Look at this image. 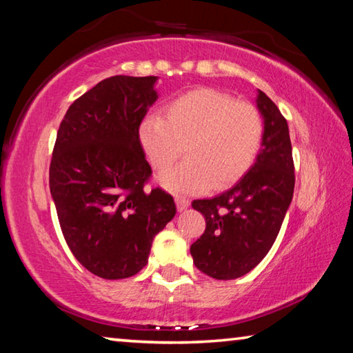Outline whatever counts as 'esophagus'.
Listing matches in <instances>:
<instances>
[{
	"instance_id": "obj_1",
	"label": "esophagus",
	"mask_w": 353,
	"mask_h": 353,
	"mask_svg": "<svg viewBox=\"0 0 353 353\" xmlns=\"http://www.w3.org/2000/svg\"><path fill=\"white\" fill-rule=\"evenodd\" d=\"M176 205L179 212H183L185 208H188L190 201L187 198H182V196H176Z\"/></svg>"
}]
</instances>
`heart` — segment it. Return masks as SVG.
<instances>
[{"label": "heart", "instance_id": "b5f03b06", "mask_svg": "<svg viewBox=\"0 0 353 353\" xmlns=\"http://www.w3.org/2000/svg\"><path fill=\"white\" fill-rule=\"evenodd\" d=\"M265 121L248 101L213 88H196L166 105V117L149 113L139 129L143 151L155 170L165 171L185 146L188 160L159 176L165 190L202 193L236 182L260 152Z\"/></svg>", "mask_w": 353, "mask_h": 353}]
</instances>
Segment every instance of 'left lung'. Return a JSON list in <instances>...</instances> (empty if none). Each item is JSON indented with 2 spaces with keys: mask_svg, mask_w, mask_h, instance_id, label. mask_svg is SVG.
<instances>
[{
  "mask_svg": "<svg viewBox=\"0 0 353 353\" xmlns=\"http://www.w3.org/2000/svg\"><path fill=\"white\" fill-rule=\"evenodd\" d=\"M255 103L265 121L255 163L223 194L191 204L205 218L204 234L190 248L191 256L199 271L218 280L241 277L265 259L294 193L288 123L261 90Z\"/></svg>",
  "mask_w": 353,
  "mask_h": 353,
  "instance_id": "obj_1",
  "label": "left lung"
}]
</instances>
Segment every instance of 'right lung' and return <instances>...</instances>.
Wrapping results in <instances>:
<instances>
[{
    "label": "right lung",
    "mask_w": 353,
    "mask_h": 353,
    "mask_svg": "<svg viewBox=\"0 0 353 353\" xmlns=\"http://www.w3.org/2000/svg\"><path fill=\"white\" fill-rule=\"evenodd\" d=\"M157 76H112L65 113L50 166L59 223L76 260L98 277L146 266L154 236L174 218L172 196L145 190L152 171L139 129L157 101Z\"/></svg>",
    "instance_id": "obj_1"
}]
</instances>
